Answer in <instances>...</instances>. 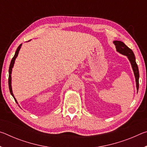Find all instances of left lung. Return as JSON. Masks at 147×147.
<instances>
[{
    "mask_svg": "<svg viewBox=\"0 0 147 147\" xmlns=\"http://www.w3.org/2000/svg\"><path fill=\"white\" fill-rule=\"evenodd\" d=\"M113 43L115 44L116 47V51L123 55L127 56L128 60L130 61L131 65V68L133 69L134 76L136 78V88L137 90L138 91L139 89V73L138 66L136 61V57L133 51L124 44L123 41H113Z\"/></svg>",
    "mask_w": 147,
    "mask_h": 147,
    "instance_id": "obj_1",
    "label": "left lung"
}]
</instances>
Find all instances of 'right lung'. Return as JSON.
I'll list each match as a JSON object with an SVG mask.
<instances>
[{"instance_id": "1", "label": "right lung", "mask_w": 147, "mask_h": 147, "mask_svg": "<svg viewBox=\"0 0 147 147\" xmlns=\"http://www.w3.org/2000/svg\"><path fill=\"white\" fill-rule=\"evenodd\" d=\"M21 46H22V44L20 45H19L18 47H17L16 53H15V55H14V56H13V58H12V59H11L10 65H9V78H8L9 89V92H10L11 94L12 95V96H13V98L15 99V100H16L17 104H18V102H17L16 98L14 97L13 91H12V88H11V72H12V68L13 67V65H14V63H15V60H16V59L17 58V56H18L19 52V51H20V49H21Z\"/></svg>"}]
</instances>
